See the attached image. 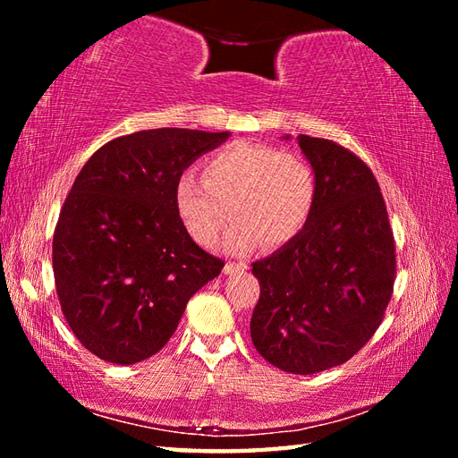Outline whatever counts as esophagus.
Instances as JSON below:
<instances>
[{
  "mask_svg": "<svg viewBox=\"0 0 458 458\" xmlns=\"http://www.w3.org/2000/svg\"><path fill=\"white\" fill-rule=\"evenodd\" d=\"M248 266L244 261H226V266H224V274H234V271H244Z\"/></svg>",
  "mask_w": 458,
  "mask_h": 458,
  "instance_id": "esophagus-1",
  "label": "esophagus"
}]
</instances>
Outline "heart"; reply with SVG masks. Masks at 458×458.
<instances>
[{
    "label": "heart",
    "instance_id": "b5f03b06",
    "mask_svg": "<svg viewBox=\"0 0 458 458\" xmlns=\"http://www.w3.org/2000/svg\"><path fill=\"white\" fill-rule=\"evenodd\" d=\"M317 202L313 165L305 155L274 145L230 143L202 163V181L182 174L174 184V208L197 244L212 248L228 220H236L226 238L234 254L261 242L269 250L293 242Z\"/></svg>",
    "mask_w": 458,
    "mask_h": 458
}]
</instances>
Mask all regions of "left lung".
I'll list each match as a JSON object with an SVG mask.
<instances>
[{"mask_svg": "<svg viewBox=\"0 0 458 458\" xmlns=\"http://www.w3.org/2000/svg\"><path fill=\"white\" fill-rule=\"evenodd\" d=\"M318 177V202L301 234L254 261L259 299L251 343L289 374L344 364L382 325L395 284V240L372 169L356 153L299 135Z\"/></svg>", "mask_w": 458, "mask_h": 458, "instance_id": "1", "label": "left lung"}]
</instances>
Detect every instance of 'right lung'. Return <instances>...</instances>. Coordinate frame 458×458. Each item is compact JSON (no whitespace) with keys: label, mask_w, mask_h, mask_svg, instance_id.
<instances>
[{"label":"right lung","mask_w":458,"mask_h":458,"mask_svg":"<svg viewBox=\"0 0 458 458\" xmlns=\"http://www.w3.org/2000/svg\"><path fill=\"white\" fill-rule=\"evenodd\" d=\"M228 131L141 130L86 161L58 214L53 271L81 344L130 366L169 343L189 299L224 261L194 244L174 208V184Z\"/></svg>","instance_id":"add662e5"}]
</instances>
